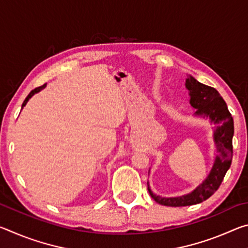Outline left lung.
I'll return each mask as SVG.
<instances>
[{
	"mask_svg": "<svg viewBox=\"0 0 248 248\" xmlns=\"http://www.w3.org/2000/svg\"><path fill=\"white\" fill-rule=\"evenodd\" d=\"M185 85L189 92V104L196 109L194 116L203 119L207 118L210 120V124H213V141L217 153L208 176L189 194L169 198L158 196L151 190L148 182L150 196L157 203L169 207L192 205L210 198L220 187L226 171L230 169L233 156L232 139L234 123L228 106L219 92L213 87L198 82L191 75H187Z\"/></svg>",
	"mask_w": 248,
	"mask_h": 248,
	"instance_id": "1",
	"label": "left lung"
}]
</instances>
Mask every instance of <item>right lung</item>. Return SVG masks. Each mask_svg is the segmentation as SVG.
Segmentation results:
<instances>
[{
  "mask_svg": "<svg viewBox=\"0 0 248 248\" xmlns=\"http://www.w3.org/2000/svg\"><path fill=\"white\" fill-rule=\"evenodd\" d=\"M46 85H47V84H44V85L43 86H40V87H37V89H35V90H32L31 92V93H29V95L27 96V97H26V99H25L24 100V103H23V105H22V109L25 107V106H26V104L28 103V100L29 99H31V97H32V96L33 95H35V94H37V93H39V92L40 91H43L44 89H45V87H46Z\"/></svg>",
  "mask_w": 248,
  "mask_h": 248,
  "instance_id": "add662e5",
  "label": "right lung"
}]
</instances>
